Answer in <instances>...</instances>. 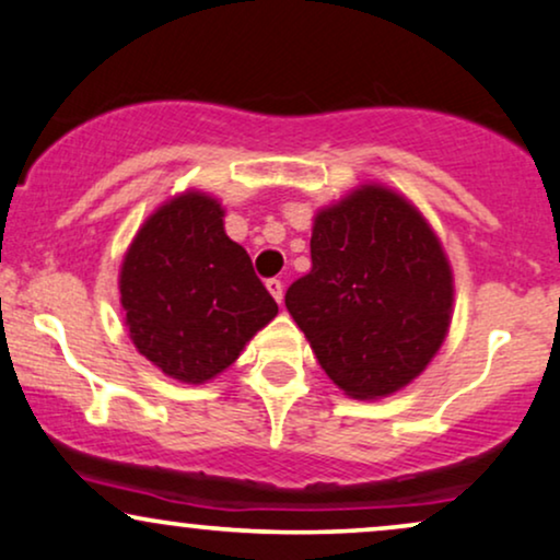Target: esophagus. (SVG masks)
I'll return each instance as SVG.
<instances>
[{"label": "esophagus", "mask_w": 560, "mask_h": 560, "mask_svg": "<svg viewBox=\"0 0 560 560\" xmlns=\"http://www.w3.org/2000/svg\"><path fill=\"white\" fill-rule=\"evenodd\" d=\"M267 291L272 293L275 301L282 303V282H280L278 278H269V280H267Z\"/></svg>", "instance_id": "1"}]
</instances>
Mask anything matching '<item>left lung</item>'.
<instances>
[{"label":"left lung","instance_id":"1","mask_svg":"<svg viewBox=\"0 0 560 560\" xmlns=\"http://www.w3.org/2000/svg\"><path fill=\"white\" fill-rule=\"evenodd\" d=\"M452 269L423 215L384 186H363L314 220L312 272L285 306L327 376L350 397L410 384L444 342Z\"/></svg>","mask_w":560,"mask_h":560}]
</instances>
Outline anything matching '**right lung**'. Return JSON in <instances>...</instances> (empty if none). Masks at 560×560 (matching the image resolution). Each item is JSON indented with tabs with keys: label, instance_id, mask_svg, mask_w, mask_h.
Returning <instances> with one entry per match:
<instances>
[{
	"label": "right lung",
	"instance_id": "1",
	"mask_svg": "<svg viewBox=\"0 0 560 560\" xmlns=\"http://www.w3.org/2000/svg\"><path fill=\"white\" fill-rule=\"evenodd\" d=\"M137 350L163 374L202 384L278 314L252 259L223 231V207L189 191L144 220L121 267Z\"/></svg>",
	"mask_w": 560,
	"mask_h": 560
}]
</instances>
